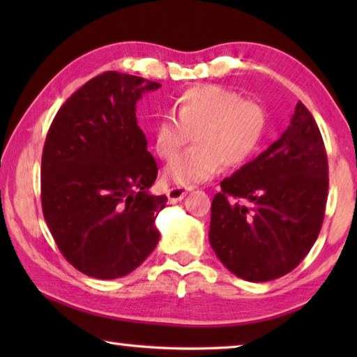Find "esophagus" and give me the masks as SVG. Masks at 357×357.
Segmentation results:
<instances>
[{"label":"esophagus","instance_id":"esophagus-1","mask_svg":"<svg viewBox=\"0 0 357 357\" xmlns=\"http://www.w3.org/2000/svg\"><path fill=\"white\" fill-rule=\"evenodd\" d=\"M185 193H187V190L184 189V187L176 185V187H172V189H168L167 195H168V200H170V203H178L185 197Z\"/></svg>","mask_w":357,"mask_h":357}]
</instances>
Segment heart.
<instances>
[{
	"instance_id": "b5f03b06",
	"label": "heart",
	"mask_w": 357,
	"mask_h": 357,
	"mask_svg": "<svg viewBox=\"0 0 357 357\" xmlns=\"http://www.w3.org/2000/svg\"><path fill=\"white\" fill-rule=\"evenodd\" d=\"M172 114L154 128V149L170 160L190 135L196 146L170 162L164 170L167 183L190 187L214 178L222 164L238 168L252 159L263 140L266 112L255 100L241 99L231 89L200 84L181 93Z\"/></svg>"
}]
</instances>
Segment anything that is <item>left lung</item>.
Returning <instances> with one entry per match:
<instances>
[{"instance_id":"obj_1","label":"left lung","mask_w":357,"mask_h":357,"mask_svg":"<svg viewBox=\"0 0 357 357\" xmlns=\"http://www.w3.org/2000/svg\"><path fill=\"white\" fill-rule=\"evenodd\" d=\"M209 243L222 264L249 282L293 271L319 234L328 202V155L317 121L298 102L279 140L220 183Z\"/></svg>"}]
</instances>
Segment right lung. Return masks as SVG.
Listing matches in <instances>:
<instances>
[{
    "instance_id": "right-lung-1",
    "label": "right lung",
    "mask_w": 357,
    "mask_h": 357,
    "mask_svg": "<svg viewBox=\"0 0 357 357\" xmlns=\"http://www.w3.org/2000/svg\"><path fill=\"white\" fill-rule=\"evenodd\" d=\"M160 83L104 72L59 108L42 153L44 219L80 273L110 280L137 269L159 243L157 164L137 124V102Z\"/></svg>"
}]
</instances>
